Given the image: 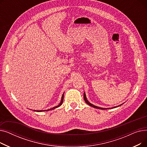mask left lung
I'll use <instances>...</instances> for the list:
<instances>
[{
	"label": "left lung",
	"instance_id": "1",
	"mask_svg": "<svg viewBox=\"0 0 147 147\" xmlns=\"http://www.w3.org/2000/svg\"><path fill=\"white\" fill-rule=\"evenodd\" d=\"M83 97H84V101L86 102V104H88L89 105H90V106H91V107H94V108H95V109H101V110H105L106 109H104V108H101V107H96V106H95V105H93V104H90L88 101V99H86V95H85V93H84V95H83ZM122 104H121L120 105H121ZM119 106H120V105H119ZM119 106H117V107H119ZM113 107V108H115V107Z\"/></svg>",
	"mask_w": 147,
	"mask_h": 147
}]
</instances>
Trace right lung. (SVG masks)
I'll list each match as a JSON object with an SVG mask.
<instances>
[{
	"mask_svg": "<svg viewBox=\"0 0 147 147\" xmlns=\"http://www.w3.org/2000/svg\"><path fill=\"white\" fill-rule=\"evenodd\" d=\"M63 100H64V94H63V96H62V98H61V102L59 103V104L58 105V106H56V107H53V108H52V109H49V110H34V111H37V112H40V111H49V110H53V109H56V108H58V107H60L61 105H62V104H63Z\"/></svg>",
	"mask_w": 147,
	"mask_h": 147,
	"instance_id": "obj_1",
	"label": "right lung"
}]
</instances>
